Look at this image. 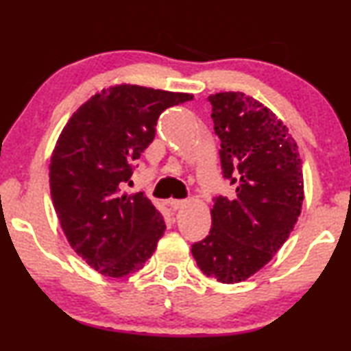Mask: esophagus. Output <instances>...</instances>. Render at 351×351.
I'll return each instance as SVG.
<instances>
[{
	"instance_id": "esophagus-1",
	"label": "esophagus",
	"mask_w": 351,
	"mask_h": 351,
	"mask_svg": "<svg viewBox=\"0 0 351 351\" xmlns=\"http://www.w3.org/2000/svg\"><path fill=\"white\" fill-rule=\"evenodd\" d=\"M167 204H169L172 209L177 210V209L184 208V206L186 204V201L185 199H169V201H167Z\"/></svg>"
}]
</instances>
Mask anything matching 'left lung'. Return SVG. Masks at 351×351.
Masks as SVG:
<instances>
[{"mask_svg":"<svg viewBox=\"0 0 351 351\" xmlns=\"http://www.w3.org/2000/svg\"><path fill=\"white\" fill-rule=\"evenodd\" d=\"M225 179L233 198L215 196L213 227L191 246L206 276L223 285L257 273L289 238L304 201L299 147L285 123L243 93L209 95Z\"/></svg>","mask_w":351,"mask_h":351,"instance_id":"8db88e82","label":"left lung"}]
</instances>
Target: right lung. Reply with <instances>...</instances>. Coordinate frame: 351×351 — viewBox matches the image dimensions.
<instances>
[{
  "mask_svg": "<svg viewBox=\"0 0 351 351\" xmlns=\"http://www.w3.org/2000/svg\"><path fill=\"white\" fill-rule=\"evenodd\" d=\"M191 99L117 84L93 95L62 129L49 165L52 203L70 246L105 276L141 270L165 234V219L152 201L123 189L155 138L160 114Z\"/></svg>",
  "mask_w": 351,
  "mask_h": 351,
  "instance_id": "add662e5",
  "label": "right lung"
}]
</instances>
